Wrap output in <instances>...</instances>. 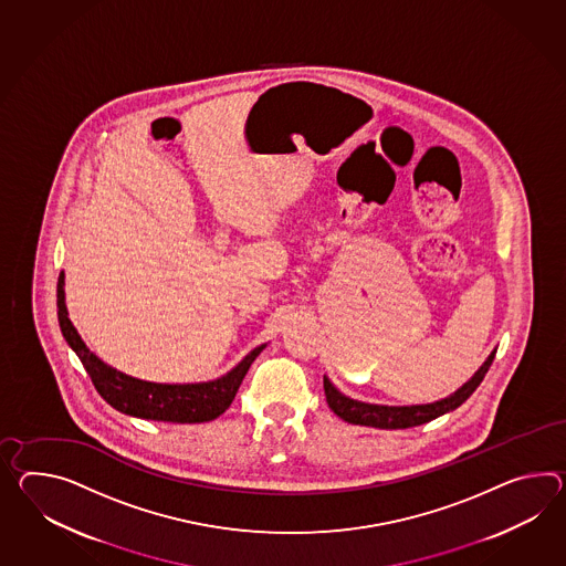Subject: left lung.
<instances>
[{
    "instance_id": "obj_1",
    "label": "left lung",
    "mask_w": 566,
    "mask_h": 566,
    "mask_svg": "<svg viewBox=\"0 0 566 566\" xmlns=\"http://www.w3.org/2000/svg\"><path fill=\"white\" fill-rule=\"evenodd\" d=\"M493 359H495V352L486 358V361L474 373L467 385H462L455 390L454 395L436 400V402H428V405L388 407V405H370V402L349 399L332 385V380L327 376L323 378V388H325V397H327L333 413L342 417L347 423L378 429L415 428V426H423L440 415L458 409L483 382L484 374L489 373Z\"/></svg>"
}]
</instances>
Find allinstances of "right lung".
<instances>
[{"label":"right lung","instance_id":"right-lung-1","mask_svg":"<svg viewBox=\"0 0 566 566\" xmlns=\"http://www.w3.org/2000/svg\"><path fill=\"white\" fill-rule=\"evenodd\" d=\"M65 274L61 272L56 284V306H59V325L65 342L82 359L85 373L90 374L99 397L120 413L133 415L153 421H171V423H205L224 413L239 386L243 382L249 366L262 354L265 344L255 347L251 354L241 359L231 373L224 374L210 382L198 385H159L138 380L128 374L118 373L104 364L83 344L77 329L67 317L65 306Z\"/></svg>","mask_w":566,"mask_h":566}]
</instances>
